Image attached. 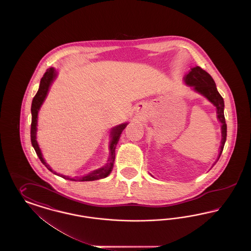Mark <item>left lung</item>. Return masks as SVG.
<instances>
[{
  "instance_id": "1",
  "label": "left lung",
  "mask_w": 251,
  "mask_h": 251,
  "mask_svg": "<svg viewBox=\"0 0 251 251\" xmlns=\"http://www.w3.org/2000/svg\"><path fill=\"white\" fill-rule=\"evenodd\" d=\"M183 80L185 84L191 85L196 91L205 96L212 103H214V105L216 107L217 118L222 123V127H221L222 140H221V147H220V152H219V157H220L224 149L226 138H227V124H226L225 116H224V100L217 91L215 81L212 78V76L199 66L191 69V71L183 77Z\"/></svg>"
}]
</instances>
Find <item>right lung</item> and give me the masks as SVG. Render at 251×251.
I'll use <instances>...</instances> for the list:
<instances>
[{"instance_id":"1","label":"right lung","mask_w":251,"mask_h":251,"mask_svg":"<svg viewBox=\"0 0 251 251\" xmlns=\"http://www.w3.org/2000/svg\"><path fill=\"white\" fill-rule=\"evenodd\" d=\"M56 76V73L54 69L52 68H50L48 69L46 72L44 73L43 77L41 78L40 80V84H39V88H38V91L36 92V96L34 97L33 99V101H32V107H31V111H32V123H31V142L32 145L36 151V154L38 156V158L40 159L41 163L45 166V167L48 168L49 170L56 175H58L60 177L64 178V179H71V180H79V181H90V180H96V179H103V178H106L108 175L111 173L112 169H113V166H114V161H115V150H116V146L120 140V134L122 131L125 129L126 127V124H121L119 125L117 127H115L113 130H112V141L110 144V151H111V160H112V163H110V166L107 167H101L100 169H97L95 171H92L91 173H88L86 175H84L83 177H80L78 179H73V178H70L68 176H65V175H60L57 174L56 172H54L48 164L45 162V160L42 158V154H41V151L39 150V147H38V144L36 142V124H37V113H38V110L41 106V104L43 103L46 96L48 94L49 88L50 86V84L52 83V81L54 80Z\"/></svg>"}]
</instances>
